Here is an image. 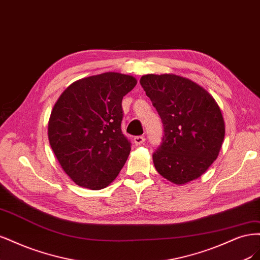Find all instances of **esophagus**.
<instances>
[{
	"label": "esophagus",
	"mask_w": 260,
	"mask_h": 260,
	"mask_svg": "<svg viewBox=\"0 0 260 260\" xmlns=\"http://www.w3.org/2000/svg\"><path fill=\"white\" fill-rule=\"evenodd\" d=\"M145 142V137L144 136H136L135 138H134V144H135L136 146H140Z\"/></svg>",
	"instance_id": "esophagus-1"
}]
</instances>
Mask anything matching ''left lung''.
Returning a JSON list of instances; mask_svg holds the SVG:
<instances>
[{
  "label": "left lung",
  "instance_id": "left-lung-1",
  "mask_svg": "<svg viewBox=\"0 0 260 260\" xmlns=\"http://www.w3.org/2000/svg\"><path fill=\"white\" fill-rule=\"evenodd\" d=\"M140 84L164 127L152 154L157 173L177 185L199 178L218 156L223 141L218 105L203 87L175 74H147Z\"/></svg>",
  "mask_w": 260,
  "mask_h": 260
}]
</instances>
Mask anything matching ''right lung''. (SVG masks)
<instances>
[{
  "mask_svg": "<svg viewBox=\"0 0 260 260\" xmlns=\"http://www.w3.org/2000/svg\"><path fill=\"white\" fill-rule=\"evenodd\" d=\"M136 83L118 72L93 75L72 83L55 104L49 144L78 186L106 188L126 162L132 144L121 129L122 99Z\"/></svg>",
  "mask_w": 260,
  "mask_h": 260,
  "instance_id": "1",
  "label": "right lung"
}]
</instances>
